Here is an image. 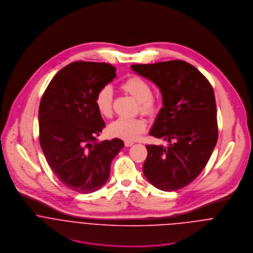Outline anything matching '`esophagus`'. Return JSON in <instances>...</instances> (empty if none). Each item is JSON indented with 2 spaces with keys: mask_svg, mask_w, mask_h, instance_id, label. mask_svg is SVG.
Masks as SVG:
<instances>
[{
  "mask_svg": "<svg viewBox=\"0 0 253 253\" xmlns=\"http://www.w3.org/2000/svg\"><path fill=\"white\" fill-rule=\"evenodd\" d=\"M134 144L132 141H125V145H126V147H130V146H132V145Z\"/></svg>",
  "mask_w": 253,
  "mask_h": 253,
  "instance_id": "1",
  "label": "esophagus"
}]
</instances>
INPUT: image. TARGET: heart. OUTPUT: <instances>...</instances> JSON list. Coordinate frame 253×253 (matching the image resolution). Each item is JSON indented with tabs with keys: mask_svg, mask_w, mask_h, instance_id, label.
<instances>
[{
	"mask_svg": "<svg viewBox=\"0 0 253 253\" xmlns=\"http://www.w3.org/2000/svg\"><path fill=\"white\" fill-rule=\"evenodd\" d=\"M120 88L126 94L139 102V110L146 116H154L160 110V99L152 94L148 82L138 76H132L123 82ZM95 106L104 118H110L113 113V91L109 85L102 86L95 95ZM111 135L124 140H135L147 129L143 119L120 118L110 124L108 127Z\"/></svg>",
	"mask_w": 253,
	"mask_h": 253,
	"instance_id": "obj_1",
	"label": "heart"
}]
</instances>
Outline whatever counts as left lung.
I'll return each instance as SVG.
<instances>
[{
    "instance_id": "left-lung-1",
    "label": "left lung",
    "mask_w": 253,
    "mask_h": 253,
    "mask_svg": "<svg viewBox=\"0 0 253 253\" xmlns=\"http://www.w3.org/2000/svg\"><path fill=\"white\" fill-rule=\"evenodd\" d=\"M131 69L160 88L164 106L149 134L169 142L146 146L145 177L162 191L179 190L200 175L216 145L213 88L202 73L183 60L135 64Z\"/></svg>"
}]
</instances>
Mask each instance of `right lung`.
<instances>
[{
    "mask_svg": "<svg viewBox=\"0 0 253 253\" xmlns=\"http://www.w3.org/2000/svg\"><path fill=\"white\" fill-rule=\"evenodd\" d=\"M115 77L108 63L73 62L52 78L40 103L45 160L61 183L78 193L95 192L107 182L111 163L125 145L119 138L96 140L105 123L94 98Z\"/></svg>",
    "mask_w": 253,
    "mask_h": 253,
    "instance_id": "1",
    "label": "right lung"
}]
</instances>
